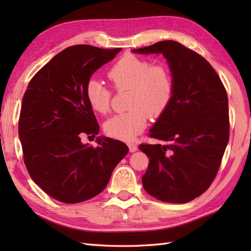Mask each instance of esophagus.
<instances>
[{"instance_id":"obj_1","label":"esophagus","mask_w":251,"mask_h":251,"mask_svg":"<svg viewBox=\"0 0 251 251\" xmlns=\"http://www.w3.org/2000/svg\"><path fill=\"white\" fill-rule=\"evenodd\" d=\"M128 147H129L130 152H136L138 150V146L136 145V143H129Z\"/></svg>"}]
</instances>
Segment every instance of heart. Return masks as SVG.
Returning a JSON list of instances; mask_svg holds the SVG:
<instances>
[{
  "label": "heart",
  "instance_id": "obj_1",
  "mask_svg": "<svg viewBox=\"0 0 251 251\" xmlns=\"http://www.w3.org/2000/svg\"><path fill=\"white\" fill-rule=\"evenodd\" d=\"M109 81L116 92L128 90L124 113L112 117L104 124L110 137L130 141L145 129L149 116L158 119L170 103L175 93L174 75L165 63H154L135 55L120 58L108 73ZM85 97L90 108L99 114L110 111L112 90L98 79H89Z\"/></svg>",
  "mask_w": 251,
  "mask_h": 251
}]
</instances>
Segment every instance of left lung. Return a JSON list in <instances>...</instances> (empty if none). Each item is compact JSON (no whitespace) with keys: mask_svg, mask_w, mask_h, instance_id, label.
Returning a JSON list of instances; mask_svg holds the SVG:
<instances>
[{"mask_svg":"<svg viewBox=\"0 0 251 251\" xmlns=\"http://www.w3.org/2000/svg\"><path fill=\"white\" fill-rule=\"evenodd\" d=\"M166 58L175 93L150 130L157 145L142 143L149 157L143 188L155 199L183 204L209 188L220 168L230 137L225 85L204 57L176 41L132 50Z\"/></svg>","mask_w":251,"mask_h":251,"instance_id":"8db88e82","label":"left lung"}]
</instances>
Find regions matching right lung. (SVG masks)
Segmentation results:
<instances>
[{
	"label": "right lung",
	"instance_id": "1",
	"mask_svg": "<svg viewBox=\"0 0 251 251\" xmlns=\"http://www.w3.org/2000/svg\"><path fill=\"white\" fill-rule=\"evenodd\" d=\"M120 50L67 47L35 73L24 95L18 132L25 165L45 193L66 204L101 193L128 153L124 142L111 138H99L97 147L81 142L83 135L99 132L85 97L86 84Z\"/></svg>",
	"mask_w": 251,
	"mask_h": 251
}]
</instances>
